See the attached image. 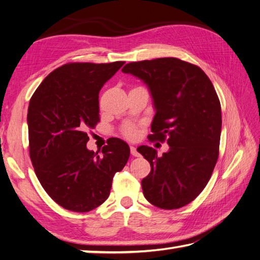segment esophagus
I'll return each instance as SVG.
<instances>
[{
  "label": "esophagus",
  "instance_id": "34e87169",
  "mask_svg": "<svg viewBox=\"0 0 260 260\" xmlns=\"http://www.w3.org/2000/svg\"><path fill=\"white\" fill-rule=\"evenodd\" d=\"M130 151H131V155L132 156H135V157L139 156V152L137 151V148L135 146H130Z\"/></svg>",
  "mask_w": 260,
  "mask_h": 260
}]
</instances>
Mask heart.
<instances>
[{"label": "heart", "mask_w": 260, "mask_h": 260, "mask_svg": "<svg viewBox=\"0 0 260 260\" xmlns=\"http://www.w3.org/2000/svg\"><path fill=\"white\" fill-rule=\"evenodd\" d=\"M123 135L128 138H135L137 135V130L134 125L126 124L123 128Z\"/></svg>", "instance_id": "obj_1"}]
</instances>
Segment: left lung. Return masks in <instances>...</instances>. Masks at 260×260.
I'll use <instances>...</instances> for the list:
<instances>
[{"label":"left lung","mask_w":260,"mask_h":260,"mask_svg":"<svg viewBox=\"0 0 260 260\" xmlns=\"http://www.w3.org/2000/svg\"><path fill=\"white\" fill-rule=\"evenodd\" d=\"M144 82L156 114L150 139L164 141L162 156L148 146L138 148L150 164L141 181L148 202L165 210L192 202L206 186L219 156L221 105L213 84L200 67L177 58L129 62L122 68Z\"/></svg>","instance_id":"1"}]
</instances>
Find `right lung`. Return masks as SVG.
I'll return each mask as SVG.
<instances>
[{"mask_svg": "<svg viewBox=\"0 0 260 260\" xmlns=\"http://www.w3.org/2000/svg\"><path fill=\"white\" fill-rule=\"evenodd\" d=\"M70 62L47 76L30 100L29 149L41 186L63 209L88 212L109 198L113 176L130 156L126 142L111 138L102 156L88 150L87 130L100 121L99 93L123 66Z\"/></svg>", "mask_w": 260, "mask_h": 260, "instance_id": "obj_1", "label": "right lung"}]
</instances>
